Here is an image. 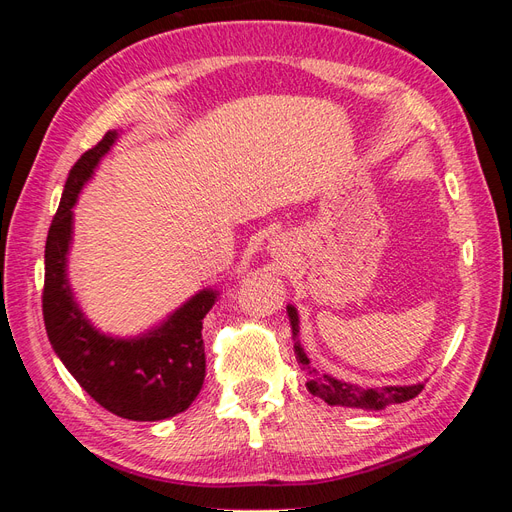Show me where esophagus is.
Listing matches in <instances>:
<instances>
[{"mask_svg":"<svg viewBox=\"0 0 512 512\" xmlns=\"http://www.w3.org/2000/svg\"><path fill=\"white\" fill-rule=\"evenodd\" d=\"M271 254H273V256H284V254H286V239L275 237V239L271 241Z\"/></svg>","mask_w":512,"mask_h":512,"instance_id":"obj_1","label":"esophagus"}]
</instances>
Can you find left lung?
Wrapping results in <instances>:
<instances>
[{"label": "left lung", "mask_w": 512, "mask_h": 512, "mask_svg": "<svg viewBox=\"0 0 512 512\" xmlns=\"http://www.w3.org/2000/svg\"><path fill=\"white\" fill-rule=\"evenodd\" d=\"M288 309V318L292 324V335H294V354H297V361L303 371H307V389L312 395L327 401L329 406H344V408H361V410H382L391 404H404V401L414 399L418 393L423 391V384H412V386H382V389H363V386H356L344 380H337L329 374H320L316 367L309 363L305 350L301 348V342L297 339L299 335V314L292 305Z\"/></svg>", "instance_id": "8db88e82"}]
</instances>
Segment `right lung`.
I'll use <instances>...</instances> for the list:
<instances>
[{
    "instance_id": "obj_1",
    "label": "right lung",
    "mask_w": 512,
    "mask_h": 512,
    "mask_svg": "<svg viewBox=\"0 0 512 512\" xmlns=\"http://www.w3.org/2000/svg\"><path fill=\"white\" fill-rule=\"evenodd\" d=\"M115 138L106 132L70 170L44 247L42 316L53 350L91 399L130 421H164L188 410L203 389V318L218 292L200 290L160 327L130 339L104 335L83 316L66 273L72 207Z\"/></svg>"
}]
</instances>
